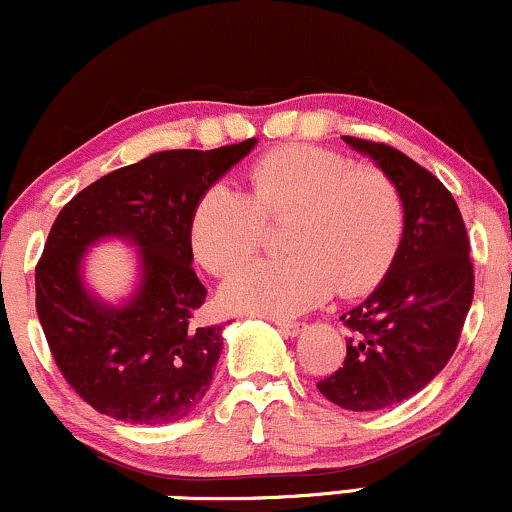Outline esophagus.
<instances>
[{
    "label": "esophagus",
    "instance_id": "obj_1",
    "mask_svg": "<svg viewBox=\"0 0 512 512\" xmlns=\"http://www.w3.org/2000/svg\"><path fill=\"white\" fill-rule=\"evenodd\" d=\"M275 326L282 335H287V338H294V335H299L304 330V323L302 321H275Z\"/></svg>",
    "mask_w": 512,
    "mask_h": 512
}]
</instances>
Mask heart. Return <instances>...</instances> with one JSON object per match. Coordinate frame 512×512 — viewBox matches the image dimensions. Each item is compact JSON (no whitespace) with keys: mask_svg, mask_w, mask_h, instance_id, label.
I'll use <instances>...</instances> for the list:
<instances>
[{"mask_svg":"<svg viewBox=\"0 0 512 512\" xmlns=\"http://www.w3.org/2000/svg\"><path fill=\"white\" fill-rule=\"evenodd\" d=\"M285 258L251 263L222 287L239 314L290 318L326 302L371 292L388 275L405 237V201L381 167L318 146H280L249 167V194L213 184L191 213L198 261L230 275L266 242V222H285Z\"/></svg>","mask_w":512,"mask_h":512,"instance_id":"heart-1","label":"heart"}]
</instances>
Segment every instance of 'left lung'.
<instances>
[{
    "instance_id": "8db88e82",
    "label": "left lung",
    "mask_w": 512,
    "mask_h": 512,
    "mask_svg": "<svg viewBox=\"0 0 512 512\" xmlns=\"http://www.w3.org/2000/svg\"><path fill=\"white\" fill-rule=\"evenodd\" d=\"M390 174L405 201V237L386 278L340 316L352 330L345 364L316 386L352 412L412 398L458 347L474 294L470 239L455 198L429 170L386 143L342 136Z\"/></svg>"
}]
</instances>
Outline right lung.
<instances>
[{
  "label": "right lung",
  "instance_id": "1",
  "mask_svg": "<svg viewBox=\"0 0 512 512\" xmlns=\"http://www.w3.org/2000/svg\"><path fill=\"white\" fill-rule=\"evenodd\" d=\"M254 146L249 138L153 153L86 186L57 215L35 268V309L59 371L93 410L172 424L208 393L222 326L196 323L208 292L191 268V213ZM107 236L139 246L142 280L119 307L95 298L80 275L82 254Z\"/></svg>",
  "mask_w": 512,
  "mask_h": 512
}]
</instances>
